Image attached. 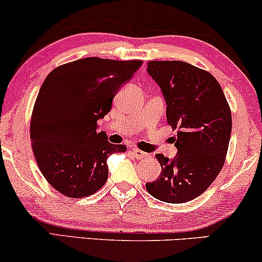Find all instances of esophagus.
<instances>
[{
    "label": "esophagus",
    "instance_id": "1",
    "mask_svg": "<svg viewBox=\"0 0 262 262\" xmlns=\"http://www.w3.org/2000/svg\"><path fill=\"white\" fill-rule=\"evenodd\" d=\"M131 151L136 159H146V158L149 157V154H147L146 151H142L140 149H137V148H132Z\"/></svg>",
    "mask_w": 262,
    "mask_h": 262
}]
</instances>
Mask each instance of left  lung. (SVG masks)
<instances>
[{
	"label": "left lung",
	"mask_w": 262,
	"mask_h": 262,
	"mask_svg": "<svg viewBox=\"0 0 262 262\" xmlns=\"http://www.w3.org/2000/svg\"><path fill=\"white\" fill-rule=\"evenodd\" d=\"M147 72L160 86L166 118L177 134L173 159L157 154L160 177L146 185L148 193L180 204L196 198L214 182L230 144L232 116L220 83L206 70L180 60H151Z\"/></svg>",
	"instance_id": "1"
}]
</instances>
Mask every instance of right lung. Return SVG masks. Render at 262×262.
<instances>
[{
	"mask_svg": "<svg viewBox=\"0 0 262 262\" xmlns=\"http://www.w3.org/2000/svg\"><path fill=\"white\" fill-rule=\"evenodd\" d=\"M142 60L90 57L63 64L48 74L32 109L30 140L47 182L69 198L92 195L108 180L106 159L126 150L98 131L119 89Z\"/></svg>",
	"mask_w": 262,
	"mask_h": 262,
	"instance_id": "obj_1",
	"label": "right lung"
}]
</instances>
